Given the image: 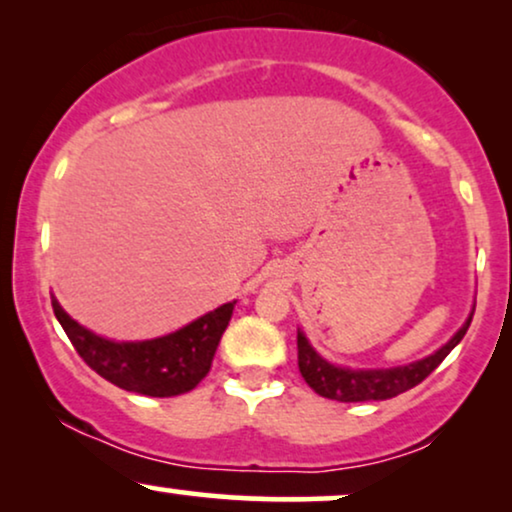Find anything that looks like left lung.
I'll use <instances>...</instances> for the list:
<instances>
[{
  "instance_id": "1",
  "label": "left lung",
  "mask_w": 512,
  "mask_h": 512,
  "mask_svg": "<svg viewBox=\"0 0 512 512\" xmlns=\"http://www.w3.org/2000/svg\"><path fill=\"white\" fill-rule=\"evenodd\" d=\"M472 315L457 330L455 337L448 344H443L436 354L421 358V361L407 363L397 368H378V370H351L334 366L325 361L313 346L308 344L303 332H298V368L301 375L320 397L337 399V402H375V399H390L402 395L419 383H424L428 375L436 370L443 358L462 342V337L469 330Z\"/></svg>"
}]
</instances>
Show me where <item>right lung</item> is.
I'll return each mask as SVG.
<instances>
[{
  "label": "right lung",
  "mask_w": 512,
  "mask_h": 512,
  "mask_svg": "<svg viewBox=\"0 0 512 512\" xmlns=\"http://www.w3.org/2000/svg\"><path fill=\"white\" fill-rule=\"evenodd\" d=\"M233 305L236 301L223 303L221 308L166 337L146 342H110L81 327L52 298L55 317L86 366L122 390L149 397L185 395L202 383L214 361L221 334L231 322Z\"/></svg>",
  "instance_id": "add662e5"
}]
</instances>
